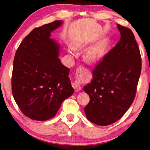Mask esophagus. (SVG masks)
Segmentation results:
<instances>
[{
  "mask_svg": "<svg viewBox=\"0 0 150 150\" xmlns=\"http://www.w3.org/2000/svg\"><path fill=\"white\" fill-rule=\"evenodd\" d=\"M84 70V67L82 66H80L79 68H78V69L76 70V76L79 77L80 74L82 72V71ZM71 85H72V87L74 88L76 91H79L82 89L81 83H80V80L79 79H76V80H74V81L72 82V84H71Z\"/></svg>",
  "mask_w": 150,
  "mask_h": 150,
  "instance_id": "esophagus-1",
  "label": "esophagus"
}]
</instances>
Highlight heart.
<instances>
[{
  "mask_svg": "<svg viewBox=\"0 0 150 150\" xmlns=\"http://www.w3.org/2000/svg\"><path fill=\"white\" fill-rule=\"evenodd\" d=\"M71 51H72V49H71ZM104 51H105V44L103 42L99 43L88 49L86 53V56L91 61H96L103 55Z\"/></svg>",
  "mask_w": 150,
  "mask_h": 150,
  "instance_id": "heart-1",
  "label": "heart"
}]
</instances>
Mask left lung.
Here are the masks:
<instances>
[{"mask_svg":"<svg viewBox=\"0 0 150 150\" xmlns=\"http://www.w3.org/2000/svg\"><path fill=\"white\" fill-rule=\"evenodd\" d=\"M120 39L93 70L84 87L90 101L84 108L87 119L107 126L122 118L135 97L142 71V57L133 32L117 25Z\"/></svg>","mask_w":150,"mask_h":150,"instance_id":"8db88e82","label":"left lung"}]
</instances>
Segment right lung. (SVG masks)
Masks as SVG:
<instances>
[{
  "label": "right lung",
  "instance_id": "1",
  "mask_svg": "<svg viewBox=\"0 0 150 150\" xmlns=\"http://www.w3.org/2000/svg\"><path fill=\"white\" fill-rule=\"evenodd\" d=\"M54 21L35 28L17 49L11 86L21 112L32 120L44 121L55 116L62 102L73 94L70 69L58 58L59 47L50 38L62 25Z\"/></svg>",
  "mask_w": 150,
  "mask_h": 150
}]
</instances>
